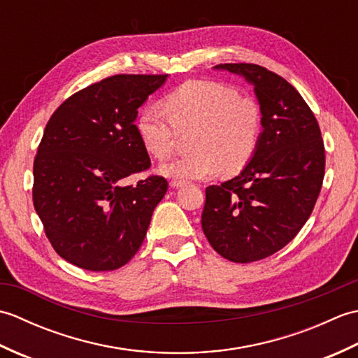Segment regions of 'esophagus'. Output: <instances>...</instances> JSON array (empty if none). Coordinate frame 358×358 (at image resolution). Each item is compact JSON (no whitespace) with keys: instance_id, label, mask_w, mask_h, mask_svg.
<instances>
[{"instance_id":"34e87169","label":"esophagus","mask_w":358,"mask_h":358,"mask_svg":"<svg viewBox=\"0 0 358 358\" xmlns=\"http://www.w3.org/2000/svg\"><path fill=\"white\" fill-rule=\"evenodd\" d=\"M185 185V180H180V178H172L171 180V186L172 187H181Z\"/></svg>"}]
</instances>
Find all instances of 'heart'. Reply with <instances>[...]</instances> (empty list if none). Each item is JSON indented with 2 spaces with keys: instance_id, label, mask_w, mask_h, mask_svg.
Returning a JSON list of instances; mask_svg holds the SVG:
<instances>
[{
  "instance_id": "heart-1",
  "label": "heart",
  "mask_w": 358,
  "mask_h": 358,
  "mask_svg": "<svg viewBox=\"0 0 358 358\" xmlns=\"http://www.w3.org/2000/svg\"><path fill=\"white\" fill-rule=\"evenodd\" d=\"M136 134L149 155H171L180 134H191L192 154L159 167L166 177L203 180L243 169L254 157L263 132V113L252 98L223 83L194 80L164 98V110L146 106L136 117Z\"/></svg>"
}]
</instances>
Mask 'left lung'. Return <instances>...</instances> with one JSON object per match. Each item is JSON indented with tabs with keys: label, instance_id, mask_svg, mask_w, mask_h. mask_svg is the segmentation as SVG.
<instances>
[{
	"label": "left lung",
	"instance_id": "left-lung-1",
	"mask_svg": "<svg viewBox=\"0 0 358 358\" xmlns=\"http://www.w3.org/2000/svg\"><path fill=\"white\" fill-rule=\"evenodd\" d=\"M217 69L254 85L263 132L240 175L206 187L201 227L226 260L252 263L285 248L313 214L324 177V144L313 110L283 77L250 63Z\"/></svg>",
	"mask_w": 358,
	"mask_h": 358
}]
</instances>
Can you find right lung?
<instances>
[{
  "label": "right lung",
  "instance_id": "add662e5",
  "mask_svg": "<svg viewBox=\"0 0 358 358\" xmlns=\"http://www.w3.org/2000/svg\"><path fill=\"white\" fill-rule=\"evenodd\" d=\"M167 75L118 73L67 98L52 113L34 159V206L55 252L81 269L124 266L146 237L167 181L146 172L136 109Z\"/></svg>",
  "mask_w": 358,
  "mask_h": 358
}]
</instances>
